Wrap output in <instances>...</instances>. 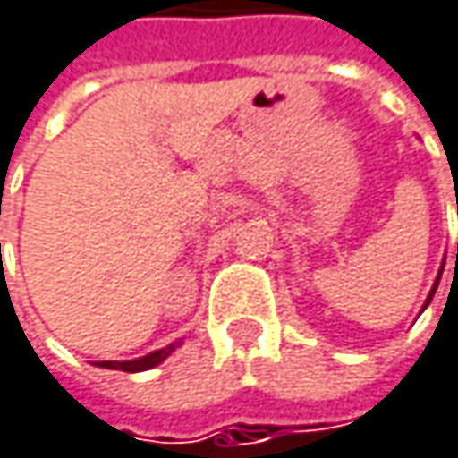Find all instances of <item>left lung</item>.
<instances>
[{
	"label": "left lung",
	"mask_w": 458,
	"mask_h": 458,
	"mask_svg": "<svg viewBox=\"0 0 458 458\" xmlns=\"http://www.w3.org/2000/svg\"><path fill=\"white\" fill-rule=\"evenodd\" d=\"M458 212V209H456ZM445 261V259H444ZM456 264H458V246H456ZM441 272H444V267H441ZM441 272H438V277H436V283H433V287H430V293H428V298H425V306H422V310L428 309V303L433 301V295H436V287H438V283H441Z\"/></svg>",
	"instance_id": "8db88e82"
}]
</instances>
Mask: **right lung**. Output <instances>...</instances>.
Instances as JSON below:
<instances>
[{
  "instance_id": "add662e5",
  "label": "right lung",
  "mask_w": 458,
  "mask_h": 458,
  "mask_svg": "<svg viewBox=\"0 0 458 458\" xmlns=\"http://www.w3.org/2000/svg\"><path fill=\"white\" fill-rule=\"evenodd\" d=\"M178 344H181V339H175V342H171V344H165L163 350L148 352V355H142V358H137V360H100V363H95V365H98V368H108V370L140 373V370H149V368H155V365L163 363V360L174 352Z\"/></svg>"
}]
</instances>
